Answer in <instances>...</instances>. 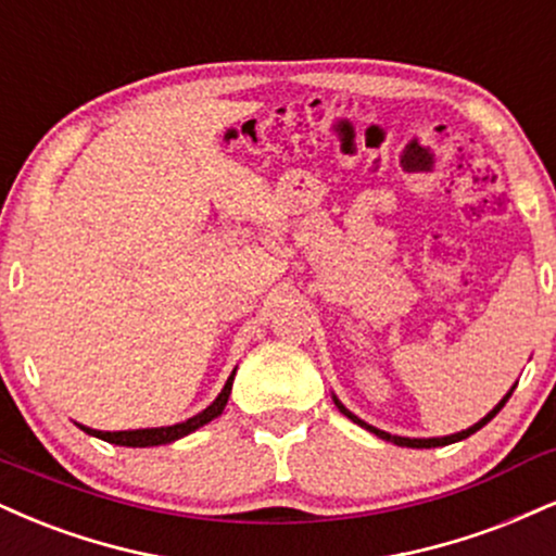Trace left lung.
Segmentation results:
<instances>
[{"label": "left lung", "mask_w": 556, "mask_h": 556, "mask_svg": "<svg viewBox=\"0 0 556 556\" xmlns=\"http://www.w3.org/2000/svg\"><path fill=\"white\" fill-rule=\"evenodd\" d=\"M510 393H513V388H510ZM510 393H507V396L500 401L497 406H494V409L486 414L484 419H481V422H477L473 427H469V430H464V432H456V434H447V438H427V440H422V438H399V434H388V432H383V430H376V427H370L367 422H363V419L359 417H354V414L346 409V406H342V401L339 399H333L337 401V406H339V412L344 414V417H350L354 425H359V427H365V430H370V432H376L378 438H383V440H388V443H396V445H404V447H440V445H451V443H458V440H464V438H469V434H473L477 430H481V427H484L486 422H490V419L494 417V414H497L500 409H503V406L507 404V399H510Z\"/></svg>", "instance_id": "8db88e82"}]
</instances>
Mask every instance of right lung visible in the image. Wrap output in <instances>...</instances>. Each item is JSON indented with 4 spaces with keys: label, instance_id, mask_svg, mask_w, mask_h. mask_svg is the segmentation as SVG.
Returning <instances> with one entry per match:
<instances>
[{
    "label": "right lung",
    "instance_id": "add662e5",
    "mask_svg": "<svg viewBox=\"0 0 556 556\" xmlns=\"http://www.w3.org/2000/svg\"><path fill=\"white\" fill-rule=\"evenodd\" d=\"M232 378H236V370H232V376L227 378L223 393H219V396L214 399L204 412H199L197 417L186 419V422H180V425L152 427V430H126V432H100V430H90V427H83V425H79V427H83L87 434H96V438L105 440V443H113V445L147 447V445L173 443V440H178V438H184V434L199 430V427L206 425V422H212L214 417H219V414H223L227 399H230V391H232Z\"/></svg>",
    "mask_w": 556,
    "mask_h": 556
}]
</instances>
